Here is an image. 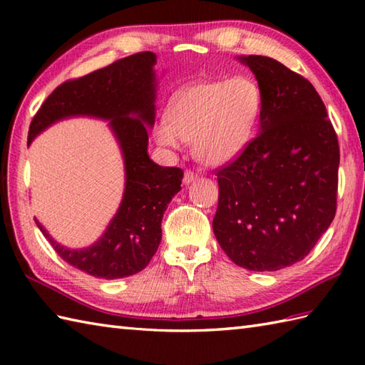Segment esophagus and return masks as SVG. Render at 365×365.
I'll return each instance as SVG.
<instances>
[{
	"label": "esophagus",
	"mask_w": 365,
	"mask_h": 365,
	"mask_svg": "<svg viewBox=\"0 0 365 365\" xmlns=\"http://www.w3.org/2000/svg\"><path fill=\"white\" fill-rule=\"evenodd\" d=\"M196 178H197L196 173H192V170H187V173H185V175H183V183L190 185V183L195 182Z\"/></svg>",
	"instance_id": "obj_1"
}]
</instances>
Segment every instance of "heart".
Listing matches in <instances>:
<instances>
[{
	"instance_id": "1",
	"label": "heart",
	"mask_w": 365,
	"mask_h": 365,
	"mask_svg": "<svg viewBox=\"0 0 365 365\" xmlns=\"http://www.w3.org/2000/svg\"><path fill=\"white\" fill-rule=\"evenodd\" d=\"M262 103L259 84L247 75L192 83L170 100L169 122L153 127L155 141L174 150L192 143V153L200 163L227 165L252 139Z\"/></svg>"
}]
</instances>
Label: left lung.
<instances>
[{
	"label": "left lung",
	"instance_id": "8db88e82",
	"mask_svg": "<svg viewBox=\"0 0 365 365\" xmlns=\"http://www.w3.org/2000/svg\"><path fill=\"white\" fill-rule=\"evenodd\" d=\"M262 91L259 135L218 174L213 232L250 271L302 260L336 215L339 143L319 92L267 56H237Z\"/></svg>",
	"mask_w": 365,
	"mask_h": 365
}]
</instances>
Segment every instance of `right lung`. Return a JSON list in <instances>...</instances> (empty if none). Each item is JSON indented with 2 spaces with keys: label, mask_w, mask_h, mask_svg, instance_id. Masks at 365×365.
<instances>
[{
  "label": "right lung",
  "mask_w": 365,
  "mask_h": 365,
  "mask_svg": "<svg viewBox=\"0 0 365 365\" xmlns=\"http://www.w3.org/2000/svg\"><path fill=\"white\" fill-rule=\"evenodd\" d=\"M157 54H131L83 78L54 89L29 125L28 145L53 123L71 118L106 120L118 143L125 185L118 212L97 242L88 247L63 246L38 220L53 250L72 267L103 279L136 274L149 265L161 242L168 204L182 190L183 170L155 163L147 152L157 113Z\"/></svg>",
  "instance_id": "add662e5"
}]
</instances>
